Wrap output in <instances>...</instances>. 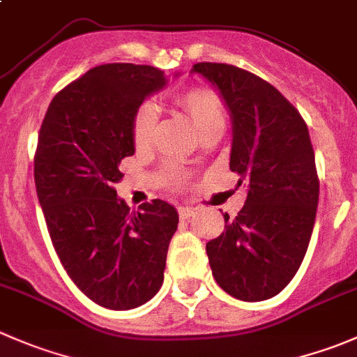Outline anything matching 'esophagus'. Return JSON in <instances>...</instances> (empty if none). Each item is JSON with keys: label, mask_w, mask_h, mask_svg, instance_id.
I'll list each match as a JSON object with an SVG mask.
<instances>
[{"label": "esophagus", "mask_w": 357, "mask_h": 357, "mask_svg": "<svg viewBox=\"0 0 357 357\" xmlns=\"http://www.w3.org/2000/svg\"><path fill=\"white\" fill-rule=\"evenodd\" d=\"M193 213H195L193 207H179V218H181V220H188L190 216H193Z\"/></svg>", "instance_id": "1"}]
</instances>
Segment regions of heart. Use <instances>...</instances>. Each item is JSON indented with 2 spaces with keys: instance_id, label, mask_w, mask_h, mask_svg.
Here are the masks:
<instances>
[{
  "instance_id": "heart-1",
  "label": "heart",
  "mask_w": 357,
  "mask_h": 357,
  "mask_svg": "<svg viewBox=\"0 0 357 357\" xmlns=\"http://www.w3.org/2000/svg\"><path fill=\"white\" fill-rule=\"evenodd\" d=\"M179 108L192 120L199 134L207 132L214 127H225V105L216 91L207 86H193L176 98ZM157 126V109L151 102H143L137 108L132 120V139L137 150H144L153 139Z\"/></svg>"
}]
</instances>
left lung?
<instances>
[{"label": "left lung", "instance_id": "1", "mask_svg": "<svg viewBox=\"0 0 357 357\" xmlns=\"http://www.w3.org/2000/svg\"><path fill=\"white\" fill-rule=\"evenodd\" d=\"M220 91L231 116L230 169L248 186L235 218L206 244L228 295L261 302L281 293L303 261L319 202L314 148L298 109L259 76L220 62L193 64Z\"/></svg>", "mask_w": 357, "mask_h": 357}]
</instances>
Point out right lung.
<instances>
[{
  "mask_svg": "<svg viewBox=\"0 0 357 357\" xmlns=\"http://www.w3.org/2000/svg\"><path fill=\"white\" fill-rule=\"evenodd\" d=\"M165 83L153 66H96L55 94L38 136L34 183L52 244L79 291L106 309H136L164 282L178 211L160 199L130 211L115 183L134 155L137 108Z\"/></svg>",
  "mask_w": 357,
  "mask_h": 357,
  "instance_id": "add662e5",
  "label": "right lung"
}]
</instances>
